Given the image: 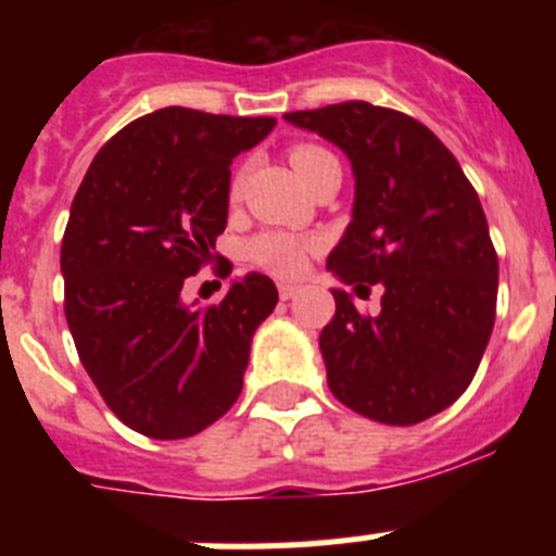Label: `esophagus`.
<instances>
[{
    "label": "esophagus",
    "instance_id": "obj_1",
    "mask_svg": "<svg viewBox=\"0 0 556 556\" xmlns=\"http://www.w3.org/2000/svg\"><path fill=\"white\" fill-rule=\"evenodd\" d=\"M301 292V287H298V283H278V294H281V301H292L294 294Z\"/></svg>",
    "mask_w": 556,
    "mask_h": 556
}]
</instances>
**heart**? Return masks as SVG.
<instances>
[{
  "label": "heart",
  "mask_w": 556,
  "mask_h": 556,
  "mask_svg": "<svg viewBox=\"0 0 556 556\" xmlns=\"http://www.w3.org/2000/svg\"><path fill=\"white\" fill-rule=\"evenodd\" d=\"M292 166L298 169L301 178H306L308 172H314L317 166L328 164V161H337L328 150L317 144H294L292 152ZM244 186V169H239L230 178V198H239ZM320 239L314 236H301V233H287V230H264V233L253 236L248 244H244V258H248L253 267L264 269L269 275H278V278H294L308 267V258H312L317 250H320Z\"/></svg>",
  "instance_id": "b5f03b06"
}]
</instances>
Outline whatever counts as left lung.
Wrapping results in <instances>:
<instances>
[{
	"label": "left lung",
	"mask_w": 556,
	"mask_h": 556,
	"mask_svg": "<svg viewBox=\"0 0 556 556\" xmlns=\"http://www.w3.org/2000/svg\"><path fill=\"white\" fill-rule=\"evenodd\" d=\"M283 119L351 159L353 219L328 269L356 292L384 287L376 317L331 289L328 387L378 424H420L468 390L493 333L498 255L479 194L448 147L401 111L353 100Z\"/></svg>",
	"instance_id": "left-lung-1"
}]
</instances>
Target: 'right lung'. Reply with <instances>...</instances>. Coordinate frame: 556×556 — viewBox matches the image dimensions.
<instances>
[{
    "instance_id": "1",
    "label": "right lung",
    "mask_w": 556,
    "mask_h": 556,
    "mask_svg": "<svg viewBox=\"0 0 556 556\" xmlns=\"http://www.w3.org/2000/svg\"><path fill=\"white\" fill-rule=\"evenodd\" d=\"M273 127L178 105L147 113L97 152L68 211L61 273L77 356L113 415L152 440L198 434L236 404L255 328L278 303L258 273L214 306L180 298L228 225L230 164Z\"/></svg>"
}]
</instances>
